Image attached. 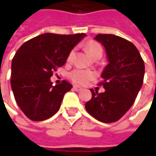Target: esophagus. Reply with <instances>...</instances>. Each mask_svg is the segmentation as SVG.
Returning <instances> with one entry per match:
<instances>
[{
    "instance_id": "obj_1",
    "label": "esophagus",
    "mask_w": 156,
    "mask_h": 156,
    "mask_svg": "<svg viewBox=\"0 0 156 156\" xmlns=\"http://www.w3.org/2000/svg\"><path fill=\"white\" fill-rule=\"evenodd\" d=\"M73 89H74L75 91H80V90H82V88H81L80 86H78V85H74Z\"/></svg>"
}]
</instances>
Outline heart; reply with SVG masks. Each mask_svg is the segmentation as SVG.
Returning a JSON list of instances; mask_svg holds the SVG:
<instances>
[{
	"label": "heart",
	"mask_w": 156,
	"mask_h": 156,
	"mask_svg": "<svg viewBox=\"0 0 156 156\" xmlns=\"http://www.w3.org/2000/svg\"><path fill=\"white\" fill-rule=\"evenodd\" d=\"M86 49L89 51L90 55L94 58L95 56H97L99 53H103V49L101 47V45L95 41H89L86 44ZM74 55V50H71L69 51L68 55H67V61H71ZM96 77V74L93 71L90 70H84V69H80V68H76L74 69L73 71H71L69 73V78L77 84H86L88 82L93 80Z\"/></svg>",
	"instance_id": "heart-1"
}]
</instances>
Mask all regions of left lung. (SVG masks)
I'll return each instance as SVG.
<instances>
[{
	"label": "left lung",
	"mask_w": 156,
	"mask_h": 156,
	"mask_svg": "<svg viewBox=\"0 0 156 156\" xmlns=\"http://www.w3.org/2000/svg\"><path fill=\"white\" fill-rule=\"evenodd\" d=\"M95 39L105 46L108 65L101 74L105 91L90 89L92 98L85 104L87 112L104 123L116 122L133 105L145 74L144 61L136 46L112 34H98Z\"/></svg>",
	"instance_id": "left-lung-1"
}]
</instances>
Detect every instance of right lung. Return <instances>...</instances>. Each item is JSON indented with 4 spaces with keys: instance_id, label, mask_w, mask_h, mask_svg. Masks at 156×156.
I'll return each instance as SVG.
<instances>
[{
    "instance_id": "1",
    "label": "right lung",
    "mask_w": 156,
    "mask_h": 156,
    "mask_svg": "<svg viewBox=\"0 0 156 156\" xmlns=\"http://www.w3.org/2000/svg\"><path fill=\"white\" fill-rule=\"evenodd\" d=\"M85 36L44 33L26 41L16 52L11 88L16 104L30 120L43 121L58 111L64 95L73 86L66 81L52 86L50 78Z\"/></svg>"
}]
</instances>
